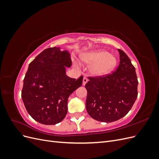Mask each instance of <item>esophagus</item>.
<instances>
[{"label":"esophagus","mask_w":159,"mask_h":159,"mask_svg":"<svg viewBox=\"0 0 159 159\" xmlns=\"http://www.w3.org/2000/svg\"><path fill=\"white\" fill-rule=\"evenodd\" d=\"M88 81V80L87 78H85V77H84V79H83V85H85L86 84V83H87Z\"/></svg>","instance_id":"34e87169"}]
</instances>
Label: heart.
I'll return each mask as SVG.
<instances>
[{
  "label": "heart",
  "mask_w": 159,
  "mask_h": 159,
  "mask_svg": "<svg viewBox=\"0 0 159 159\" xmlns=\"http://www.w3.org/2000/svg\"><path fill=\"white\" fill-rule=\"evenodd\" d=\"M84 64H91L89 72L94 77H101L111 73L117 64V57L106 50H96L81 56Z\"/></svg>",
  "instance_id": "obj_1"
}]
</instances>
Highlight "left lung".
<instances>
[{
    "label": "left lung",
    "instance_id": "left-lung-1",
    "mask_svg": "<svg viewBox=\"0 0 159 159\" xmlns=\"http://www.w3.org/2000/svg\"><path fill=\"white\" fill-rule=\"evenodd\" d=\"M120 62L112 74L89 77L85 107L98 121L113 122L128 113L137 98L138 80L135 68L123 50L118 49Z\"/></svg>",
    "mask_w": 159,
    "mask_h": 159
}]
</instances>
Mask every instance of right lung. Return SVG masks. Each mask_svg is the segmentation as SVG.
I'll list each match as a JSON object with an SVG mask.
<instances>
[{
  "instance_id": "right-lung-1",
  "label": "right lung",
  "mask_w": 159,
  "mask_h": 159,
  "mask_svg": "<svg viewBox=\"0 0 159 159\" xmlns=\"http://www.w3.org/2000/svg\"><path fill=\"white\" fill-rule=\"evenodd\" d=\"M71 66L70 54L60 48H49L38 54L24 79L22 99L30 116L38 123L55 125L68 112V99L82 85L83 76L71 78L66 67Z\"/></svg>"
}]
</instances>
